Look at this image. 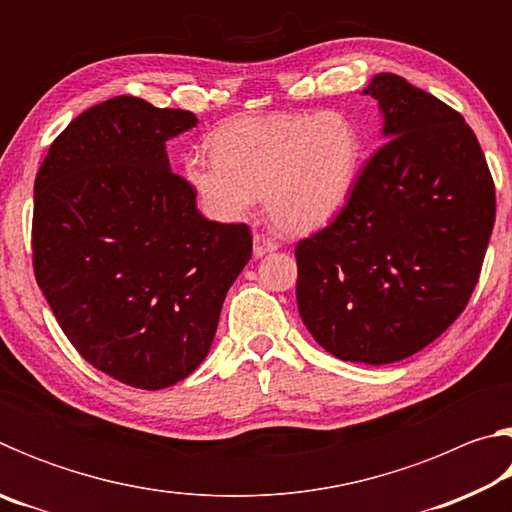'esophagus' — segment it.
Wrapping results in <instances>:
<instances>
[{
  "label": "esophagus",
  "instance_id": "1",
  "mask_svg": "<svg viewBox=\"0 0 512 512\" xmlns=\"http://www.w3.org/2000/svg\"><path fill=\"white\" fill-rule=\"evenodd\" d=\"M253 241H255V248H253V255H255V257H264V255H268V253H273V250L277 248V244H275V241H273L271 237L259 235V232L253 237Z\"/></svg>",
  "mask_w": 512,
  "mask_h": 512
}]
</instances>
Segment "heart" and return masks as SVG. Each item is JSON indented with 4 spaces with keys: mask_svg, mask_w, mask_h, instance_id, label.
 I'll use <instances>...</instances> for the list:
<instances>
[{
    "mask_svg": "<svg viewBox=\"0 0 512 512\" xmlns=\"http://www.w3.org/2000/svg\"><path fill=\"white\" fill-rule=\"evenodd\" d=\"M212 151L185 160V180L216 221H237L266 194L284 235H309L348 203L361 164V133L339 110L239 117L212 135Z\"/></svg>",
    "mask_w": 512,
    "mask_h": 512,
    "instance_id": "b5f03b06",
    "label": "heart"
}]
</instances>
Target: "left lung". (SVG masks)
Here are the masks:
<instances>
[{
	"mask_svg": "<svg viewBox=\"0 0 512 512\" xmlns=\"http://www.w3.org/2000/svg\"><path fill=\"white\" fill-rule=\"evenodd\" d=\"M388 140L336 219L302 239L298 311L320 348L402 361L461 316L495 225V183L465 119L397 74L372 76Z\"/></svg>",
	"mask_w": 512,
	"mask_h": 512,
	"instance_id": "8db88e82",
	"label": "left lung"
}]
</instances>
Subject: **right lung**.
I'll return each instance as SVG.
<instances>
[{"instance_id": "1", "label": "right lung", "mask_w": 512, "mask_h": 512, "mask_svg": "<svg viewBox=\"0 0 512 512\" xmlns=\"http://www.w3.org/2000/svg\"><path fill=\"white\" fill-rule=\"evenodd\" d=\"M196 124L189 110L108 99L56 137L33 187V271L60 329L144 391L201 366L253 255L248 225L207 221L169 167L167 142Z\"/></svg>"}]
</instances>
